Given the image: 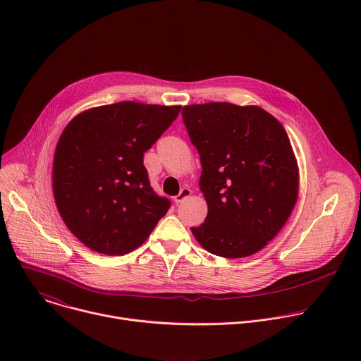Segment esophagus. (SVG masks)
Listing matches in <instances>:
<instances>
[{"mask_svg":"<svg viewBox=\"0 0 361 361\" xmlns=\"http://www.w3.org/2000/svg\"><path fill=\"white\" fill-rule=\"evenodd\" d=\"M191 195V190L188 188V187H184V188H181V191H180V194H177L176 197H174V201H176V204H178V202H183L185 198H188Z\"/></svg>","mask_w":361,"mask_h":361,"instance_id":"esophagus-1","label":"esophagus"}]
</instances>
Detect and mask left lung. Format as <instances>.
<instances>
[{"label": "left lung", "mask_w": 361, "mask_h": 361, "mask_svg": "<svg viewBox=\"0 0 361 361\" xmlns=\"http://www.w3.org/2000/svg\"><path fill=\"white\" fill-rule=\"evenodd\" d=\"M201 161L209 213L191 227L212 254L240 259L283 228L298 192V169L284 127L255 106L207 102L181 111Z\"/></svg>", "instance_id": "obj_1"}]
</instances>
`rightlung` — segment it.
Masks as SVG:
<instances>
[{
	"mask_svg": "<svg viewBox=\"0 0 361 361\" xmlns=\"http://www.w3.org/2000/svg\"><path fill=\"white\" fill-rule=\"evenodd\" d=\"M180 110L123 101L78 114L63 131L54 198L66 226L88 248L131 252L169 212L171 201L152 190L142 163Z\"/></svg>",
	"mask_w": 361,
	"mask_h": 361,
	"instance_id": "add662e5",
	"label": "right lung"
}]
</instances>
